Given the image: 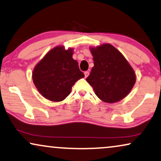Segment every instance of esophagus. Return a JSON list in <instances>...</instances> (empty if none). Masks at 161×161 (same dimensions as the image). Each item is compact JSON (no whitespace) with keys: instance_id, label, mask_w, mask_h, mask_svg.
I'll list each match as a JSON object with an SVG mask.
<instances>
[{"instance_id":"34e87169","label":"esophagus","mask_w":161,"mask_h":161,"mask_svg":"<svg viewBox=\"0 0 161 161\" xmlns=\"http://www.w3.org/2000/svg\"><path fill=\"white\" fill-rule=\"evenodd\" d=\"M84 74H85V78H87V77L88 76V75H89V71H87H87H85Z\"/></svg>"}]
</instances>
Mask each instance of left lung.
Returning <instances> with one entry per match:
<instances>
[{"label": "left lung", "mask_w": 161, "mask_h": 161, "mask_svg": "<svg viewBox=\"0 0 161 161\" xmlns=\"http://www.w3.org/2000/svg\"><path fill=\"white\" fill-rule=\"evenodd\" d=\"M94 66L86 81L103 102L115 103L125 98L136 81V73L125 57L111 44L91 47Z\"/></svg>", "instance_id": "left-lung-1"}]
</instances>
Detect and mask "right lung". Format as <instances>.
Instances as JSON below:
<instances>
[{
  "label": "right lung",
  "mask_w": 161,
  "mask_h": 161,
  "mask_svg": "<svg viewBox=\"0 0 161 161\" xmlns=\"http://www.w3.org/2000/svg\"><path fill=\"white\" fill-rule=\"evenodd\" d=\"M73 48L59 46L49 51L32 73L34 84L40 93L52 102H61L69 95L72 86L85 75L73 59Z\"/></svg>",
  "instance_id": "obj_1"
}]
</instances>
